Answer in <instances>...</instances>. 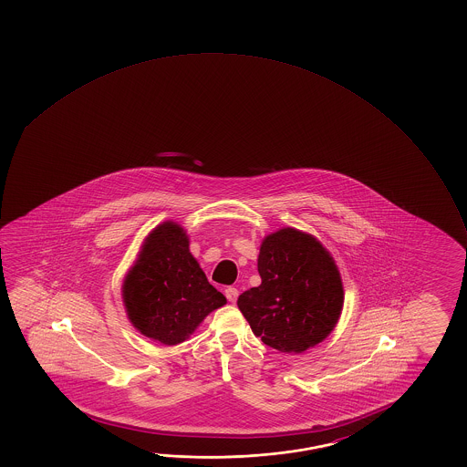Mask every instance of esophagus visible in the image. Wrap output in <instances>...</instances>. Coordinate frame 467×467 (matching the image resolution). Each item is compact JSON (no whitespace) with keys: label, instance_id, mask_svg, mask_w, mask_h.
I'll use <instances>...</instances> for the list:
<instances>
[{"label":"esophagus","instance_id":"1","mask_svg":"<svg viewBox=\"0 0 467 467\" xmlns=\"http://www.w3.org/2000/svg\"><path fill=\"white\" fill-rule=\"evenodd\" d=\"M224 295H226V298L230 303H236L237 296H239V291L234 286H228L226 290H224Z\"/></svg>","mask_w":467,"mask_h":467}]
</instances>
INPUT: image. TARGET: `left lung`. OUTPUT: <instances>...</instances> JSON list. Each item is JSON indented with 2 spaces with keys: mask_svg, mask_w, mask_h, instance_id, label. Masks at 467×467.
Here are the masks:
<instances>
[{
  "mask_svg": "<svg viewBox=\"0 0 467 467\" xmlns=\"http://www.w3.org/2000/svg\"><path fill=\"white\" fill-rule=\"evenodd\" d=\"M257 270L262 283L237 298L254 336L283 353L305 352L329 336L344 306V288L316 237L276 231L260 245Z\"/></svg>",
  "mask_w": 467,
  "mask_h": 467,
  "instance_id": "obj_1",
  "label": "left lung"
}]
</instances>
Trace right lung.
Instances as JSON below:
<instances>
[{"mask_svg":"<svg viewBox=\"0 0 467 467\" xmlns=\"http://www.w3.org/2000/svg\"><path fill=\"white\" fill-rule=\"evenodd\" d=\"M131 324L161 344L184 342L208 313L226 303L189 253V239L176 223L160 224L148 236L123 283Z\"/></svg>","mask_w":467,"mask_h":467,"instance_id":"obj_1","label":"right lung"}]
</instances>
